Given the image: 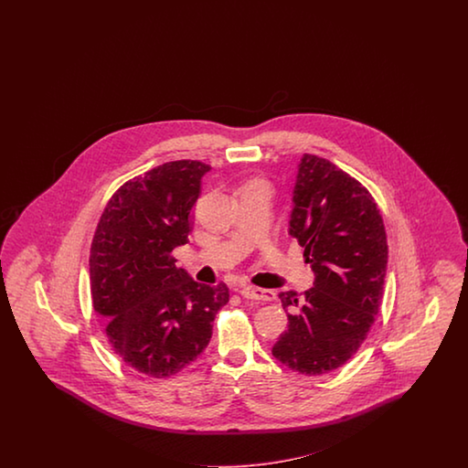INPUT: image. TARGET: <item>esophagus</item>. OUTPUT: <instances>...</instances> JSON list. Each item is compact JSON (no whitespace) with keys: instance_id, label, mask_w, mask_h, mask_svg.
<instances>
[{"instance_id":"obj_1","label":"esophagus","mask_w":468,"mask_h":468,"mask_svg":"<svg viewBox=\"0 0 468 468\" xmlns=\"http://www.w3.org/2000/svg\"><path fill=\"white\" fill-rule=\"evenodd\" d=\"M241 297L250 298V300H261V302H271L276 298V293L272 290H264L257 286H243L240 290Z\"/></svg>"}]
</instances>
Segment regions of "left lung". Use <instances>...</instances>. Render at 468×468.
<instances>
[{
	"label": "left lung",
	"instance_id": "8db88e82",
	"mask_svg": "<svg viewBox=\"0 0 468 468\" xmlns=\"http://www.w3.org/2000/svg\"><path fill=\"white\" fill-rule=\"evenodd\" d=\"M290 235L303 247L314 286L282 292L288 329L272 346L286 367L321 376L341 367L367 338L383 298L388 241L367 188L324 157L298 163Z\"/></svg>",
	"mask_w": 468,
	"mask_h": 468
}]
</instances>
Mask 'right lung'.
I'll return each mask as SVG.
<instances>
[{"mask_svg":"<svg viewBox=\"0 0 468 468\" xmlns=\"http://www.w3.org/2000/svg\"><path fill=\"white\" fill-rule=\"evenodd\" d=\"M200 161H171L123 185L90 247V293L106 336L128 367L170 378L206 350L228 286L197 283L171 252L188 241Z\"/></svg>","mask_w":468,"mask_h":468,"instance_id":"1","label":"right lung"}]
</instances>
